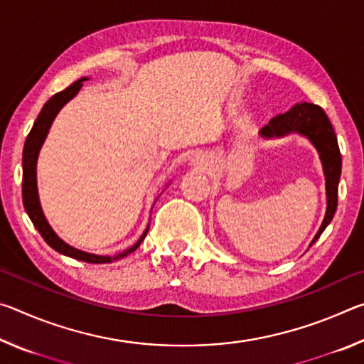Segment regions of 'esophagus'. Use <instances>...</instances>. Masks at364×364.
<instances>
[{
	"mask_svg": "<svg viewBox=\"0 0 364 364\" xmlns=\"http://www.w3.org/2000/svg\"><path fill=\"white\" fill-rule=\"evenodd\" d=\"M197 165H202V162H199V160H197Z\"/></svg>",
	"mask_w": 364,
	"mask_h": 364,
	"instance_id": "esophagus-1",
	"label": "esophagus"
}]
</instances>
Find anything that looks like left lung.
<instances>
[{
    "label": "left lung",
    "instance_id": "left-lung-1",
    "mask_svg": "<svg viewBox=\"0 0 364 364\" xmlns=\"http://www.w3.org/2000/svg\"><path fill=\"white\" fill-rule=\"evenodd\" d=\"M289 133H299L311 141V144L316 147L321 159L324 178H326V196H328V207H326V215L323 225L319 226L316 236L313 237L310 245L318 241L326 226L331 223L337 208V191H338V180H341L342 171V157L338 151L337 136L334 128H332L328 115L324 110L316 106V104L301 102L287 110L286 114H279L273 117L264 125L260 134L263 138L273 136H286Z\"/></svg>",
    "mask_w": 364,
    "mask_h": 364
}]
</instances>
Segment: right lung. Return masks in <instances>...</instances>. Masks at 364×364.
Listing matches in <instances>:
<instances>
[{
	"label": "right lung",
	"mask_w": 364,
	"mask_h": 364,
	"mask_svg": "<svg viewBox=\"0 0 364 364\" xmlns=\"http://www.w3.org/2000/svg\"><path fill=\"white\" fill-rule=\"evenodd\" d=\"M86 77L77 80L75 83H72L70 86H67L64 91L54 95L51 100H49L45 106H43L41 112L36 117V120L33 123L32 130H30L28 136L26 139V144H23V154H22V168H23V175H22V200H23V207L28 213L30 220L35 225L36 230L41 234V237L45 239L46 244L49 247H53L56 252L63 255H67L70 258H75V260H82L86 263H110L115 260H120V258L127 257L128 254L136 250L139 247V244L143 242V239L146 237L147 230L149 226L146 228V231L143 232V236L138 239L136 244H133L130 249L120 252L117 255H96V254H88V252L78 250L72 245L65 244L63 239H60L56 232L53 231V228L49 226L48 220L45 218V213L41 210L40 205V199H38V188H36V160H38V154L43 143L48 136L49 128L53 125V120L56 119V115L59 114V110L63 109L67 102H69L73 96H77L80 88L83 86V82Z\"/></svg>",
	"instance_id": "obj_1"
}]
</instances>
